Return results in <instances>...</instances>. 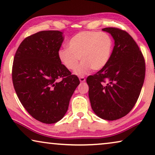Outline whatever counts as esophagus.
I'll return each instance as SVG.
<instances>
[{
	"label": "esophagus",
	"instance_id": "esophagus-1",
	"mask_svg": "<svg viewBox=\"0 0 155 155\" xmlns=\"http://www.w3.org/2000/svg\"><path fill=\"white\" fill-rule=\"evenodd\" d=\"M80 79V81L81 82H84V81H85V78H84V77H83V76H80V77L79 78Z\"/></svg>",
	"mask_w": 155,
	"mask_h": 155
}]
</instances>
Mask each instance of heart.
I'll return each instance as SVG.
<instances>
[{"label": "heart", "mask_w": 155, "mask_h": 155, "mask_svg": "<svg viewBox=\"0 0 155 155\" xmlns=\"http://www.w3.org/2000/svg\"><path fill=\"white\" fill-rule=\"evenodd\" d=\"M114 48L111 36L97 31H83L74 35L68 41V48L58 51V56L62 64L69 71H75L79 65L78 75H84L90 69L98 71L109 62Z\"/></svg>", "instance_id": "b5f03b06"}]
</instances>
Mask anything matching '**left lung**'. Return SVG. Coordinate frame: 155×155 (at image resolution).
<instances>
[{
    "label": "left lung",
    "mask_w": 155,
    "mask_h": 155,
    "mask_svg": "<svg viewBox=\"0 0 155 155\" xmlns=\"http://www.w3.org/2000/svg\"><path fill=\"white\" fill-rule=\"evenodd\" d=\"M115 41L108 64L88 76L91 107L99 117L108 120L127 115L136 104L145 76L143 53L127 31L117 27H106Z\"/></svg>",
    "instance_id": "8db88e82"
}]
</instances>
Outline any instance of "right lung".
Segmentation results:
<instances>
[{
	"instance_id": "obj_1",
	"label": "right lung",
	"mask_w": 155,
	"mask_h": 155,
	"mask_svg": "<svg viewBox=\"0 0 155 155\" xmlns=\"http://www.w3.org/2000/svg\"><path fill=\"white\" fill-rule=\"evenodd\" d=\"M63 39L57 30L29 36L19 46L12 64V83L21 104L34 118L46 124L64 116L80 84L58 58Z\"/></svg>"
}]
</instances>
